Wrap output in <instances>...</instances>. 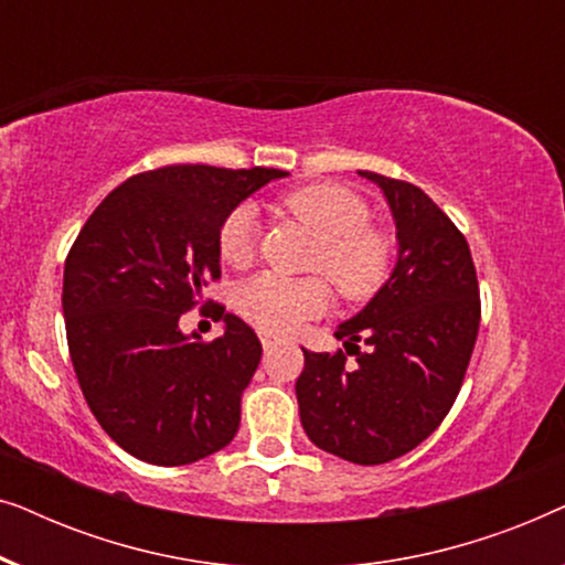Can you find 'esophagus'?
I'll list each match as a JSON object with an SVG mask.
<instances>
[{
	"label": "esophagus",
	"mask_w": 565,
	"mask_h": 565,
	"mask_svg": "<svg viewBox=\"0 0 565 565\" xmlns=\"http://www.w3.org/2000/svg\"><path fill=\"white\" fill-rule=\"evenodd\" d=\"M259 339H262V347H265V350H273V347L280 342V337H275L273 331H259Z\"/></svg>",
	"instance_id": "34e87169"
}]
</instances>
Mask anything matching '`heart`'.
Returning <instances> with one entry per match:
<instances>
[{"label": "heart", "mask_w": 565, "mask_h": 565, "mask_svg": "<svg viewBox=\"0 0 565 565\" xmlns=\"http://www.w3.org/2000/svg\"><path fill=\"white\" fill-rule=\"evenodd\" d=\"M285 211L319 236L313 267L323 269L347 300H365L381 288L391 265V242L367 226L370 205L342 184H308L282 200ZM257 211L244 203L228 213L218 234L221 257L234 267L249 265L257 254ZM331 303V288L321 275L290 277L259 273L236 292L246 321L262 331L285 334L306 319H316Z\"/></svg>", "instance_id": "heart-1"}]
</instances>
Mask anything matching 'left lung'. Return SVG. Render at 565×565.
I'll return each instance as SVG.
<instances>
[{
  "instance_id": "obj_1",
  "label": "left lung",
  "mask_w": 565,
  "mask_h": 565,
  "mask_svg": "<svg viewBox=\"0 0 565 565\" xmlns=\"http://www.w3.org/2000/svg\"><path fill=\"white\" fill-rule=\"evenodd\" d=\"M396 223V262L365 308L337 327L345 354L303 350L296 396L308 439L358 466L424 443L450 412L481 321L466 236L416 184L365 172ZM369 344L360 353L356 342Z\"/></svg>"
}]
</instances>
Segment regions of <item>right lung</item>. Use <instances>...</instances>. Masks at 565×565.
I'll list each match as a JSON object with an SVG mask.
<instances>
[{"mask_svg": "<svg viewBox=\"0 0 565 565\" xmlns=\"http://www.w3.org/2000/svg\"><path fill=\"white\" fill-rule=\"evenodd\" d=\"M282 169L174 164L130 177L89 215L64 265L68 352L99 427L153 466H188L234 439L259 365L252 327L215 306L200 342L180 316L221 277L228 213Z\"/></svg>", "mask_w": 565, "mask_h": 565, "instance_id": "1", "label": "right lung"}]
</instances>
